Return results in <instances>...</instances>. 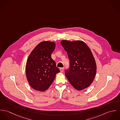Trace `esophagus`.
Instances as JSON below:
<instances>
[{"instance_id":"esophagus-1","label":"esophagus","mask_w":120,"mask_h":120,"mask_svg":"<svg viewBox=\"0 0 120 120\" xmlns=\"http://www.w3.org/2000/svg\"><path fill=\"white\" fill-rule=\"evenodd\" d=\"M64 70V68H60V71L61 72H63Z\"/></svg>"}]
</instances>
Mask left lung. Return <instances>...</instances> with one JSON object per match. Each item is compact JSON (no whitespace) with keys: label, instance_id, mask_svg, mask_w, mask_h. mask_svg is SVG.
Wrapping results in <instances>:
<instances>
[{"label":"left lung","instance_id":"left-lung-1","mask_svg":"<svg viewBox=\"0 0 120 120\" xmlns=\"http://www.w3.org/2000/svg\"><path fill=\"white\" fill-rule=\"evenodd\" d=\"M60 44L70 60V68L65 71L70 83L78 90L88 87L97 72L96 61L90 49L82 41L63 40Z\"/></svg>","mask_w":120,"mask_h":120}]
</instances>
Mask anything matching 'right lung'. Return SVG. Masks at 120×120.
Here are the masks:
<instances>
[{
    "instance_id": "right-lung-1",
    "label": "right lung",
    "mask_w": 120,
    "mask_h": 120,
    "mask_svg": "<svg viewBox=\"0 0 120 120\" xmlns=\"http://www.w3.org/2000/svg\"><path fill=\"white\" fill-rule=\"evenodd\" d=\"M55 43L44 41L38 44L30 54L26 65V75L31 87L36 90H47L60 72L51 58Z\"/></svg>"
}]
</instances>
